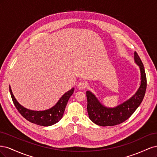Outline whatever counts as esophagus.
Here are the masks:
<instances>
[{
  "label": "esophagus",
  "instance_id": "esophagus-1",
  "mask_svg": "<svg viewBox=\"0 0 157 157\" xmlns=\"http://www.w3.org/2000/svg\"><path fill=\"white\" fill-rule=\"evenodd\" d=\"M86 86H87V83L86 82H84V81L79 82L78 84V88L80 90H84L86 88Z\"/></svg>",
  "mask_w": 157,
  "mask_h": 157
}]
</instances>
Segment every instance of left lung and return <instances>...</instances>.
Listing matches in <instances>:
<instances>
[{
	"instance_id": "8db88e82",
	"label": "left lung",
	"mask_w": 157,
	"mask_h": 157,
	"mask_svg": "<svg viewBox=\"0 0 157 157\" xmlns=\"http://www.w3.org/2000/svg\"><path fill=\"white\" fill-rule=\"evenodd\" d=\"M134 62L140 71V87L136 93L125 101L114 107L105 106L93 92L86 91L87 111L89 118L95 124L101 126H115L126 121L140 106L145 96L147 80L143 63L139 56L134 52Z\"/></svg>"
}]
</instances>
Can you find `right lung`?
<instances>
[{"instance_id":"1","label":"right lung","mask_w":157,"mask_h":157,"mask_svg":"<svg viewBox=\"0 0 157 157\" xmlns=\"http://www.w3.org/2000/svg\"><path fill=\"white\" fill-rule=\"evenodd\" d=\"M9 88H10V92L14 105L16 106L21 115L28 121L42 126L54 125L61 119L69 99L74 92L75 90V88H73L65 92L56 103V105L51 108L44 111H34L21 105L14 97L10 86Z\"/></svg>"}]
</instances>
